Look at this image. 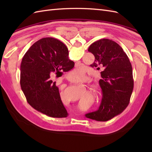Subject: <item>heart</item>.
I'll return each mask as SVG.
<instances>
[{"instance_id": "b5f03b06", "label": "heart", "mask_w": 152, "mask_h": 152, "mask_svg": "<svg viewBox=\"0 0 152 152\" xmlns=\"http://www.w3.org/2000/svg\"><path fill=\"white\" fill-rule=\"evenodd\" d=\"M70 76L71 79L72 80H77V81L81 80L83 79V77H84V70H83V69L82 67L77 68V69H76L70 74Z\"/></svg>"}]
</instances>
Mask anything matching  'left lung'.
Masks as SVG:
<instances>
[{"instance_id": "1", "label": "left lung", "mask_w": 152, "mask_h": 152, "mask_svg": "<svg viewBox=\"0 0 152 152\" xmlns=\"http://www.w3.org/2000/svg\"><path fill=\"white\" fill-rule=\"evenodd\" d=\"M88 51L95 56L94 63L90 66L102 70L99 85L102 97L97 110L86 116L106 121L121 114L129 103L134 87L133 69L122 48L112 40L96 41L89 47Z\"/></svg>"}]
</instances>
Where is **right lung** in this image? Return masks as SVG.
I'll return each mask as SVG.
<instances>
[{"label": "right lung", "instance_id": "obj_1", "mask_svg": "<svg viewBox=\"0 0 152 152\" xmlns=\"http://www.w3.org/2000/svg\"><path fill=\"white\" fill-rule=\"evenodd\" d=\"M74 66L68 48L59 40L48 37L36 42L25 54L20 66L21 88L28 104L50 117H67L59 88L50 78Z\"/></svg>", "mask_w": 152, "mask_h": 152}]
</instances>
